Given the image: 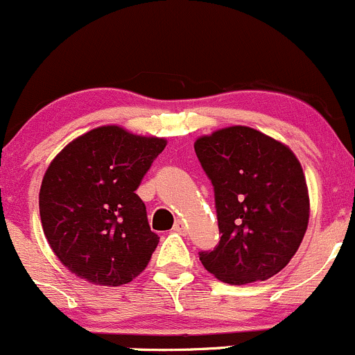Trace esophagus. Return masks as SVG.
<instances>
[{
  "mask_svg": "<svg viewBox=\"0 0 355 355\" xmlns=\"http://www.w3.org/2000/svg\"><path fill=\"white\" fill-rule=\"evenodd\" d=\"M173 230H174V232H178V234H182V235H184V234H186V225H184V222H182V220H178V222L174 223Z\"/></svg>",
  "mask_w": 355,
  "mask_h": 355,
  "instance_id": "esophagus-1",
  "label": "esophagus"
}]
</instances>
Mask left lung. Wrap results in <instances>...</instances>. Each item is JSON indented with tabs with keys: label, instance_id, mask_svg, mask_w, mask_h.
Returning <instances> with one entry per match:
<instances>
[{
	"label": "left lung",
	"instance_id": "left-lung-1",
	"mask_svg": "<svg viewBox=\"0 0 355 355\" xmlns=\"http://www.w3.org/2000/svg\"><path fill=\"white\" fill-rule=\"evenodd\" d=\"M194 152L215 191L218 245L200 252L216 279L266 281L298 250L310 218L306 179L293 150L250 127L203 135Z\"/></svg>",
	"mask_w": 355,
	"mask_h": 355
}]
</instances>
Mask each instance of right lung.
<instances>
[{
    "mask_svg": "<svg viewBox=\"0 0 355 355\" xmlns=\"http://www.w3.org/2000/svg\"><path fill=\"white\" fill-rule=\"evenodd\" d=\"M166 144L106 125L67 144L47 167L39 194L42 228L76 276L121 286L147 268L159 237L135 191Z\"/></svg>",
    "mask_w": 355,
    "mask_h": 355,
    "instance_id": "right-lung-1",
    "label": "right lung"
}]
</instances>
